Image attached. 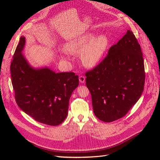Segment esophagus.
Here are the masks:
<instances>
[{
  "mask_svg": "<svg viewBox=\"0 0 160 160\" xmlns=\"http://www.w3.org/2000/svg\"><path fill=\"white\" fill-rule=\"evenodd\" d=\"M85 77L84 76H80V77H79V81H80V83H84V82H85Z\"/></svg>",
  "mask_w": 160,
  "mask_h": 160,
  "instance_id": "1",
  "label": "esophagus"
}]
</instances>
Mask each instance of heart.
<instances>
[{
	"mask_svg": "<svg viewBox=\"0 0 160 160\" xmlns=\"http://www.w3.org/2000/svg\"><path fill=\"white\" fill-rule=\"evenodd\" d=\"M109 40L107 35L96 36L92 33H86L65 44V49L71 53L80 54V59L84 66L93 67L99 63L106 53ZM67 59L65 53L62 54Z\"/></svg>",
	"mask_w": 160,
	"mask_h": 160,
	"instance_id": "heart-1",
	"label": "heart"
}]
</instances>
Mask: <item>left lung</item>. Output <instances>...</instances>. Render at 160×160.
I'll list each match as a JSON object with an SVG mask.
<instances>
[{
	"label": "left lung",
	"mask_w": 160,
	"mask_h": 160,
	"mask_svg": "<svg viewBox=\"0 0 160 160\" xmlns=\"http://www.w3.org/2000/svg\"><path fill=\"white\" fill-rule=\"evenodd\" d=\"M86 77L96 116L105 122L124 117L140 99L145 82L143 56L133 33L128 30Z\"/></svg>",
	"instance_id": "obj_1"
}]
</instances>
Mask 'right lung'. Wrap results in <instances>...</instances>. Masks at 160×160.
<instances>
[{
    "instance_id": "obj_1",
    "label": "right lung",
    "mask_w": 160,
    "mask_h": 160,
    "mask_svg": "<svg viewBox=\"0 0 160 160\" xmlns=\"http://www.w3.org/2000/svg\"><path fill=\"white\" fill-rule=\"evenodd\" d=\"M21 36L11 64L12 83L18 106L37 122L57 126L67 116L69 102L79 85L73 72L56 73L49 67H33L22 53Z\"/></svg>"
}]
</instances>
